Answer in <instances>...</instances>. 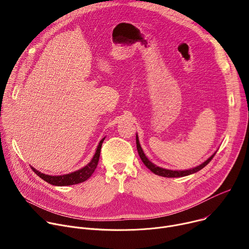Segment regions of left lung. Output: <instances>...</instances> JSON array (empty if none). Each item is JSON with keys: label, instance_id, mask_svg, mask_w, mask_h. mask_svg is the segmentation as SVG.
Returning <instances> with one entry per match:
<instances>
[{"label": "left lung", "instance_id": "obj_1", "mask_svg": "<svg viewBox=\"0 0 249 249\" xmlns=\"http://www.w3.org/2000/svg\"><path fill=\"white\" fill-rule=\"evenodd\" d=\"M136 144H137V150H138V153H139V156L142 160V161L144 162V164L152 171L154 172L155 174L157 175H160V176H163V177H182V176H187V175H190V174H193L199 170H201L203 167H205L210 161L211 160L214 158V156L216 155L217 152H215L214 154H213L208 160H206L204 162H202L201 164L195 166V167H192V168H189V169H185V170H172V169H167V168H162V167H160L158 165H156L155 163H153L145 155L143 149H142L141 145H140V142H139V137L138 135H136Z\"/></svg>", "mask_w": 249, "mask_h": 249}]
</instances>
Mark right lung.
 <instances>
[{"mask_svg": "<svg viewBox=\"0 0 249 249\" xmlns=\"http://www.w3.org/2000/svg\"><path fill=\"white\" fill-rule=\"evenodd\" d=\"M105 137L103 139L100 140V142L98 143V146L95 150V153L91 159V160L85 165L84 167L74 171L71 172L68 174H62V175H49V174H45L40 172L39 170L35 169L34 167L30 166L31 169L36 173L40 178H42L44 181L55 185V186H68V185H74V184H79L81 182H84L86 180H88L89 177L91 176V174L93 173V171L95 170L97 163H98V160H99V156H100V150H101V146L104 141Z\"/></svg>", "mask_w": 249, "mask_h": 249, "instance_id": "1", "label": "right lung"}]
</instances>
